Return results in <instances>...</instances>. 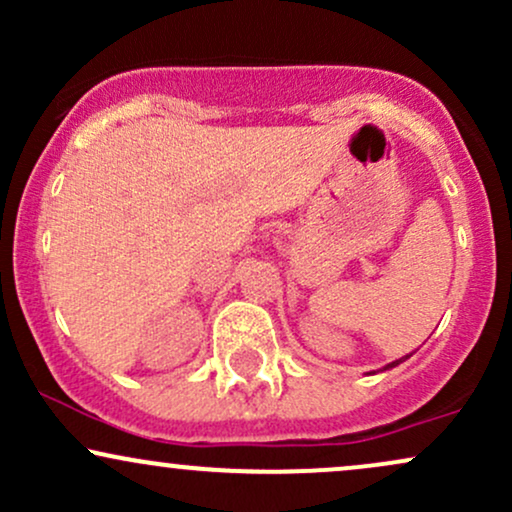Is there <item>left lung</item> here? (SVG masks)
<instances>
[{
    "mask_svg": "<svg viewBox=\"0 0 512 512\" xmlns=\"http://www.w3.org/2000/svg\"><path fill=\"white\" fill-rule=\"evenodd\" d=\"M411 356V354H409ZM409 356H404V358H399V361H392V363H387V366H385V370H390V368H395V366H399V363H402V361H407V358Z\"/></svg>",
    "mask_w": 512,
    "mask_h": 512,
    "instance_id": "1",
    "label": "left lung"
}]
</instances>
